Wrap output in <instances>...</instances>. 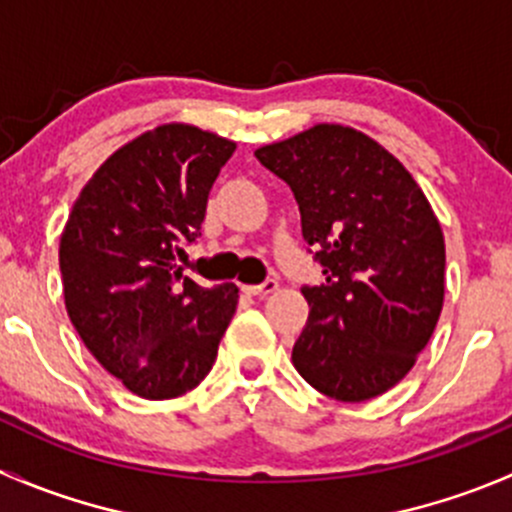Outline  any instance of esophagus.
Returning a JSON list of instances; mask_svg holds the SVG:
<instances>
[{
    "instance_id": "1",
    "label": "esophagus",
    "mask_w": 512,
    "mask_h": 512,
    "mask_svg": "<svg viewBox=\"0 0 512 512\" xmlns=\"http://www.w3.org/2000/svg\"><path fill=\"white\" fill-rule=\"evenodd\" d=\"M277 287H280L277 285V280H265L262 285H242V289H245L247 294H255V297H267V294L275 292Z\"/></svg>"
}]
</instances>
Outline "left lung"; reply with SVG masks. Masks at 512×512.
I'll return each mask as SVG.
<instances>
[{
  "label": "left lung",
  "instance_id": "1",
  "mask_svg": "<svg viewBox=\"0 0 512 512\" xmlns=\"http://www.w3.org/2000/svg\"><path fill=\"white\" fill-rule=\"evenodd\" d=\"M292 188L324 282L304 287L294 369L319 394L366 401L399 384L428 344L446 292V242L414 175L381 143L317 123L257 148Z\"/></svg>",
  "mask_w": 512,
  "mask_h": 512
}]
</instances>
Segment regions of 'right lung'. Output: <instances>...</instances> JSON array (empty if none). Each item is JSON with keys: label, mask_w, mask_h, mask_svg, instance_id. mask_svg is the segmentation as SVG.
Segmentation results:
<instances>
[{"label": "right lung", "mask_w": 512, "mask_h": 512, "mask_svg": "<svg viewBox=\"0 0 512 512\" xmlns=\"http://www.w3.org/2000/svg\"><path fill=\"white\" fill-rule=\"evenodd\" d=\"M235 141L163 123L113 151L81 188L59 242L71 324L131 394L163 401L213 369L237 307L232 282L183 277L208 195Z\"/></svg>", "instance_id": "right-lung-1"}]
</instances>
